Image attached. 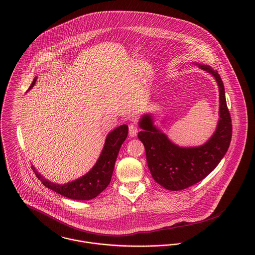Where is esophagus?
<instances>
[{
  "label": "esophagus",
  "instance_id": "esophagus-1",
  "mask_svg": "<svg viewBox=\"0 0 255 255\" xmlns=\"http://www.w3.org/2000/svg\"><path fill=\"white\" fill-rule=\"evenodd\" d=\"M129 136L130 137H135L137 135V132H138V128L136 125L134 124H131L129 125Z\"/></svg>",
  "mask_w": 255,
  "mask_h": 255
}]
</instances>
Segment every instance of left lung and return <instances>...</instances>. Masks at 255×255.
Masks as SVG:
<instances>
[{"label":"left lung","instance_id":"obj_1","mask_svg":"<svg viewBox=\"0 0 255 255\" xmlns=\"http://www.w3.org/2000/svg\"><path fill=\"white\" fill-rule=\"evenodd\" d=\"M195 65L210 73L219 86V121L212 136L202 145L182 147L154 125L151 114H144L138 122L142 130L137 136L145 147L150 173L155 182L169 190H182L207 177L227 153L232 139V120L218 72L208 65Z\"/></svg>","mask_w":255,"mask_h":255}]
</instances>
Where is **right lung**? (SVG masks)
I'll return each mask as SVG.
<instances>
[{
  "label": "right lung",
  "instance_id": "right-lung-1",
  "mask_svg": "<svg viewBox=\"0 0 255 255\" xmlns=\"http://www.w3.org/2000/svg\"><path fill=\"white\" fill-rule=\"evenodd\" d=\"M36 80L37 76H35L29 89L34 86ZM128 127L127 125H122L109 132L103 150L95 165L87 174L73 182L65 184L50 182L37 172L35 167L32 166V169L35 172L38 180H40L46 187L59 194L74 200L93 199L109 185L120 148L128 137Z\"/></svg>",
  "mask_w": 255,
  "mask_h": 255
}]
</instances>
